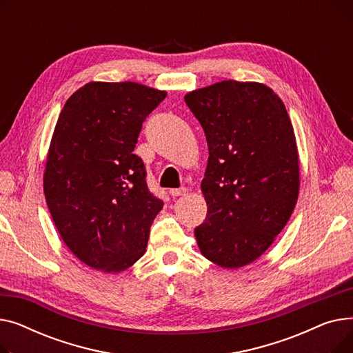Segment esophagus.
Returning <instances> with one entry per match:
<instances>
[{"instance_id": "esophagus-1", "label": "esophagus", "mask_w": 353, "mask_h": 353, "mask_svg": "<svg viewBox=\"0 0 353 353\" xmlns=\"http://www.w3.org/2000/svg\"><path fill=\"white\" fill-rule=\"evenodd\" d=\"M186 192H188V189H184V188H180V189H172V190H170V194H172L173 197H177V196L186 194Z\"/></svg>"}]
</instances>
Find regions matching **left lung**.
I'll return each mask as SVG.
<instances>
[{
  "label": "left lung",
  "mask_w": 353,
  "mask_h": 353,
  "mask_svg": "<svg viewBox=\"0 0 353 353\" xmlns=\"http://www.w3.org/2000/svg\"><path fill=\"white\" fill-rule=\"evenodd\" d=\"M184 101L209 145L199 249L217 266H246L274 242L298 201L299 156L286 107L268 85L234 80L190 91Z\"/></svg>",
  "instance_id": "8db88e82"
}]
</instances>
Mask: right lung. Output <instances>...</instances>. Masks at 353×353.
<instances>
[{"label": "right lung", "mask_w": 353, "mask_h": 353, "mask_svg": "<svg viewBox=\"0 0 353 353\" xmlns=\"http://www.w3.org/2000/svg\"><path fill=\"white\" fill-rule=\"evenodd\" d=\"M167 92L139 83L91 81L65 101L50 143L44 194L54 225L83 263L105 273L144 254L163 200L134 154L143 121Z\"/></svg>", "instance_id": "1"}]
</instances>
